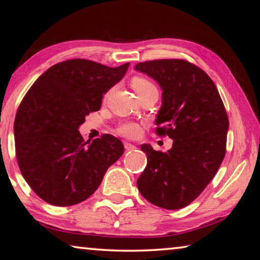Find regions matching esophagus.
<instances>
[{
	"label": "esophagus",
	"instance_id": "34e87169",
	"mask_svg": "<svg viewBox=\"0 0 260 260\" xmlns=\"http://www.w3.org/2000/svg\"><path fill=\"white\" fill-rule=\"evenodd\" d=\"M125 149L127 151H133V150H135L136 149V147L134 146V144H132V143H128V142H125Z\"/></svg>",
	"mask_w": 260,
	"mask_h": 260
}]
</instances>
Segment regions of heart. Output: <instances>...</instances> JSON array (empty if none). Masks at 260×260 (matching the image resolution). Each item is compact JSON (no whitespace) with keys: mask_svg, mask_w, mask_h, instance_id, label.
Listing matches in <instances>:
<instances>
[{"mask_svg":"<svg viewBox=\"0 0 260 260\" xmlns=\"http://www.w3.org/2000/svg\"><path fill=\"white\" fill-rule=\"evenodd\" d=\"M132 87L134 88L138 95L147 93L149 90L157 89L155 83L143 77H134L132 79ZM140 125L134 121H125L118 126V133L126 136V138H136L140 134Z\"/></svg>","mask_w":260,"mask_h":260,"instance_id":"b5f03b06","label":"heart"}]
</instances>
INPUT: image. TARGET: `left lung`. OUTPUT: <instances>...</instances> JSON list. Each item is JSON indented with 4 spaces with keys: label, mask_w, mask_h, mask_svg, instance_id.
<instances>
[{
    "label": "left lung",
    "mask_w": 260,
    "mask_h": 260,
    "mask_svg": "<svg viewBox=\"0 0 260 260\" xmlns=\"http://www.w3.org/2000/svg\"><path fill=\"white\" fill-rule=\"evenodd\" d=\"M162 89L156 133L173 139L166 152L142 144L148 162L138 179L144 199L167 210L182 209L199 197L225 158L230 121L208 74L184 59H155L135 65Z\"/></svg>",
    "instance_id": "8db88e82"
}]
</instances>
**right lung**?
Listing matches in <instances>:
<instances>
[{
    "label": "right lung",
    "mask_w": 260,
    "mask_h": 260,
    "mask_svg": "<svg viewBox=\"0 0 260 260\" xmlns=\"http://www.w3.org/2000/svg\"><path fill=\"white\" fill-rule=\"evenodd\" d=\"M128 67L68 59L48 69L24 96L14 125L16 157L26 182L47 203L71 206L87 200L124 153L113 135L89 143L78 128L99 111L103 94Z\"/></svg>",
    "instance_id": "add662e5"
}]
</instances>
